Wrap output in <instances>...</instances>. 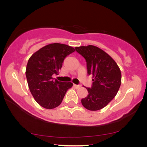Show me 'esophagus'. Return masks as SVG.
Masks as SVG:
<instances>
[{
    "label": "esophagus",
    "mask_w": 147,
    "mask_h": 147,
    "mask_svg": "<svg viewBox=\"0 0 147 147\" xmlns=\"http://www.w3.org/2000/svg\"><path fill=\"white\" fill-rule=\"evenodd\" d=\"M74 87L75 88H79L81 87L80 85H76V84H74Z\"/></svg>",
    "instance_id": "esophagus-1"
}]
</instances>
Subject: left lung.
Instances as JSON below:
<instances>
[{
  "label": "left lung",
  "mask_w": 147,
  "mask_h": 147,
  "mask_svg": "<svg viewBox=\"0 0 147 147\" xmlns=\"http://www.w3.org/2000/svg\"><path fill=\"white\" fill-rule=\"evenodd\" d=\"M76 51L85 58L88 75H92V86L86 88L88 94L82 104L89 111L104 108L117 95L122 74L117 63L110 55L95 45L76 47Z\"/></svg>",
  "instance_id": "obj_1"
}]
</instances>
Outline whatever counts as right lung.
<instances>
[{"label": "right lung", "mask_w": 147, "mask_h": 147, "mask_svg": "<svg viewBox=\"0 0 147 147\" xmlns=\"http://www.w3.org/2000/svg\"><path fill=\"white\" fill-rule=\"evenodd\" d=\"M75 48L63 43H50L33 54L26 67L28 87L35 101L42 107L52 109L59 106L71 82L53 80L58 75L64 59L75 52Z\"/></svg>", "instance_id": "obj_1"}]
</instances>
